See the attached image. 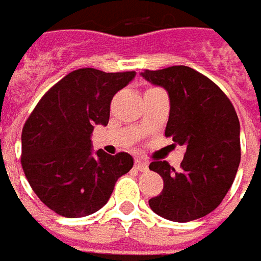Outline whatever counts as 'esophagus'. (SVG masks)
<instances>
[{
	"label": "esophagus",
	"mask_w": 261,
	"mask_h": 261,
	"mask_svg": "<svg viewBox=\"0 0 261 261\" xmlns=\"http://www.w3.org/2000/svg\"><path fill=\"white\" fill-rule=\"evenodd\" d=\"M135 168H136L138 171H141V172H145V171H148V164L141 161V159H136V161H135Z\"/></svg>",
	"instance_id": "esophagus-1"
}]
</instances>
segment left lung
<instances>
[{
	"mask_svg": "<svg viewBox=\"0 0 261 261\" xmlns=\"http://www.w3.org/2000/svg\"><path fill=\"white\" fill-rule=\"evenodd\" d=\"M162 86L171 110L165 136L185 145L181 169L155 159L149 169L164 179L162 192L149 200L153 213L187 223L214 211L228 192L240 165V122L230 99L200 71L187 66L143 70Z\"/></svg>",
	"mask_w": 261,
	"mask_h": 261,
	"instance_id": "obj_1",
	"label": "left lung"
}]
</instances>
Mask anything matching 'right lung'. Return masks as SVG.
Returning <instances> with one entry per match:
<instances>
[{
    "instance_id": "add662e5",
    "label": "right lung",
    "mask_w": 261,
    "mask_h": 261,
    "mask_svg": "<svg viewBox=\"0 0 261 261\" xmlns=\"http://www.w3.org/2000/svg\"><path fill=\"white\" fill-rule=\"evenodd\" d=\"M135 71L79 69L48 89L21 135V165L41 202L56 214L77 218L108 202L119 176L134 167L126 152L92 155L94 125H108L110 102Z\"/></svg>"
}]
</instances>
